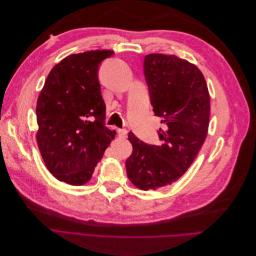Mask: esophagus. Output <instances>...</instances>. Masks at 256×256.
Wrapping results in <instances>:
<instances>
[{"label":"esophagus","mask_w":256,"mask_h":256,"mask_svg":"<svg viewBox=\"0 0 256 256\" xmlns=\"http://www.w3.org/2000/svg\"><path fill=\"white\" fill-rule=\"evenodd\" d=\"M118 136H120V138H126V136H127V130H126V129H118Z\"/></svg>","instance_id":"obj_1"}]
</instances>
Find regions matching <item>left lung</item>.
Masks as SVG:
<instances>
[{
	"label": "left lung",
	"mask_w": 256,
	"mask_h": 256,
	"mask_svg": "<svg viewBox=\"0 0 256 256\" xmlns=\"http://www.w3.org/2000/svg\"><path fill=\"white\" fill-rule=\"evenodd\" d=\"M144 74L153 112L164 128L157 131L160 146L129 132L133 150L126 171L133 184L148 190L172 184L188 171L208 136L210 103L200 70L175 55H147Z\"/></svg>",
	"instance_id": "8db88e82"
}]
</instances>
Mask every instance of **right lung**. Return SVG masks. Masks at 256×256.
I'll use <instances>...</instances> for the list:
<instances>
[{
  "label": "right lung",
  "instance_id": "obj_1",
  "mask_svg": "<svg viewBox=\"0 0 256 256\" xmlns=\"http://www.w3.org/2000/svg\"><path fill=\"white\" fill-rule=\"evenodd\" d=\"M112 51L96 50L66 57L48 75L40 94L38 144L55 178L82 186L114 138L105 126L106 107L98 72Z\"/></svg>",
  "mask_w": 256,
  "mask_h": 256
}]
</instances>
